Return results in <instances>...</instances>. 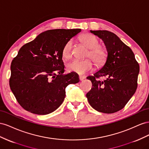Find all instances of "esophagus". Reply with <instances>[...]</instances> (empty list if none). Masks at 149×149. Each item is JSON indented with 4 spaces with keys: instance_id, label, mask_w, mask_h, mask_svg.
I'll return each mask as SVG.
<instances>
[{
    "instance_id": "esophagus-1",
    "label": "esophagus",
    "mask_w": 149,
    "mask_h": 149,
    "mask_svg": "<svg viewBox=\"0 0 149 149\" xmlns=\"http://www.w3.org/2000/svg\"><path fill=\"white\" fill-rule=\"evenodd\" d=\"M85 77L84 76H82V75H79V79H80V80H83L84 79H85Z\"/></svg>"
}]
</instances>
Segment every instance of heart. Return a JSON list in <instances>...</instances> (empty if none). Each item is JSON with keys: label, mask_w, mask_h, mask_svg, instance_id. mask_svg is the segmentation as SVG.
Returning <instances> with one entry per match:
<instances>
[{"label": "heart", "mask_w": 149, "mask_h": 149, "mask_svg": "<svg viewBox=\"0 0 149 149\" xmlns=\"http://www.w3.org/2000/svg\"><path fill=\"white\" fill-rule=\"evenodd\" d=\"M79 40L88 49L87 57H90L96 65H103L107 60V52L104 47L99 45L97 37L91 33H84L79 37ZM72 45L73 42L70 40L63 46L62 55L64 59H69L71 57ZM66 67L67 71L83 75L92 70L93 64L91 59L87 58L84 61H72L67 63Z\"/></svg>", "instance_id": "obj_1"}]
</instances>
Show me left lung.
I'll use <instances>...</instances> for the list:
<instances>
[{
    "mask_svg": "<svg viewBox=\"0 0 149 149\" xmlns=\"http://www.w3.org/2000/svg\"><path fill=\"white\" fill-rule=\"evenodd\" d=\"M102 39L108 56L104 67L88 80L92 86L86 97L97 111L112 113L124 108L137 88L139 64L134 54L115 33L108 31H91ZM105 77L107 79L101 81Z\"/></svg>",
    "mask_w": 149,
    "mask_h": 149,
    "instance_id": "1",
    "label": "left lung"
}]
</instances>
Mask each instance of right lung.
<instances>
[{
  "mask_svg": "<svg viewBox=\"0 0 149 149\" xmlns=\"http://www.w3.org/2000/svg\"><path fill=\"white\" fill-rule=\"evenodd\" d=\"M77 29H52L42 32L24 45L10 65L9 86L25 110L46 115L62 104L65 88L79 82L74 72L63 74V46L78 33Z\"/></svg>",
  "mask_w": 149,
  "mask_h": 149,
  "instance_id": "add662e5",
  "label": "right lung"
}]
</instances>
